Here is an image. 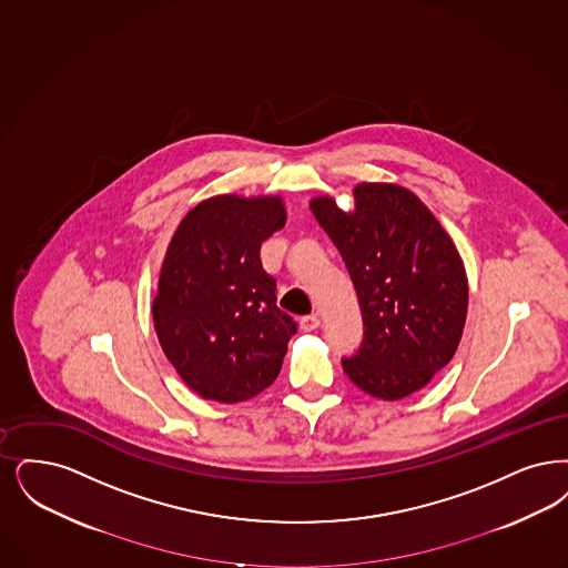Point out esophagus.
I'll return each mask as SVG.
<instances>
[{
  "instance_id": "esophagus-1",
  "label": "esophagus",
  "mask_w": 568,
  "mask_h": 568,
  "mask_svg": "<svg viewBox=\"0 0 568 568\" xmlns=\"http://www.w3.org/2000/svg\"><path fill=\"white\" fill-rule=\"evenodd\" d=\"M318 325H321V321H318L317 315H306V317L300 318V329L302 332H315Z\"/></svg>"
}]
</instances>
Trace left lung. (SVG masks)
<instances>
[{"label":"left lung","mask_w":568,"mask_h":568,"mask_svg":"<svg viewBox=\"0 0 568 568\" xmlns=\"http://www.w3.org/2000/svg\"><path fill=\"white\" fill-rule=\"evenodd\" d=\"M353 196V211L332 196L311 201L362 306L364 342L342 367L372 397L395 402L450 364L467 318V274L450 234L408 187L364 182Z\"/></svg>","instance_id":"obj_1"}]
</instances>
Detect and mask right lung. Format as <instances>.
<instances>
[{"label": "right lung", "instance_id": "right-lung-1", "mask_svg": "<svg viewBox=\"0 0 568 568\" xmlns=\"http://www.w3.org/2000/svg\"><path fill=\"white\" fill-rule=\"evenodd\" d=\"M281 196L220 194L175 230L152 304L166 359L203 399L247 402L281 372L294 318L276 306L262 243L285 226Z\"/></svg>", "mask_w": 568, "mask_h": 568}]
</instances>
